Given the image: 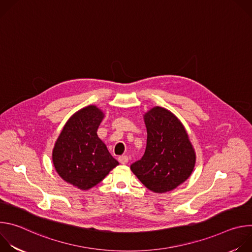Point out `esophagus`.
<instances>
[{
	"label": "esophagus",
	"mask_w": 252,
	"mask_h": 252,
	"mask_svg": "<svg viewBox=\"0 0 252 252\" xmlns=\"http://www.w3.org/2000/svg\"><path fill=\"white\" fill-rule=\"evenodd\" d=\"M119 161H120L122 164H126V163H127V161H128V158H127L126 156H122V157L119 158Z\"/></svg>",
	"instance_id": "34e87169"
}]
</instances>
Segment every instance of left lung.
Masks as SVG:
<instances>
[{
    "instance_id": "1",
    "label": "left lung",
    "mask_w": 252,
    "mask_h": 252,
    "mask_svg": "<svg viewBox=\"0 0 252 252\" xmlns=\"http://www.w3.org/2000/svg\"><path fill=\"white\" fill-rule=\"evenodd\" d=\"M143 119L148 131L146 152L130 169L150 190L170 191L190 176L195 152L184 125L171 112L155 106Z\"/></svg>"
}]
</instances>
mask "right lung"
<instances>
[{
	"label": "right lung",
	"mask_w": 252,
	"mask_h": 252,
	"mask_svg": "<svg viewBox=\"0 0 252 252\" xmlns=\"http://www.w3.org/2000/svg\"><path fill=\"white\" fill-rule=\"evenodd\" d=\"M104 115L95 105H88L65 123L53 150V163L66 183L87 190L119 165L96 131Z\"/></svg>",
	"instance_id": "add662e5"
}]
</instances>
